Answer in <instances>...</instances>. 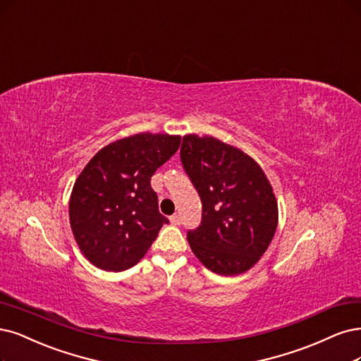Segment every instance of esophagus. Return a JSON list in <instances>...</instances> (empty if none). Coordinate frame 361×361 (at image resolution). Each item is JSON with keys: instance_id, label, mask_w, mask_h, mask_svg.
<instances>
[{"instance_id": "1", "label": "esophagus", "mask_w": 361, "mask_h": 361, "mask_svg": "<svg viewBox=\"0 0 361 361\" xmlns=\"http://www.w3.org/2000/svg\"><path fill=\"white\" fill-rule=\"evenodd\" d=\"M170 222L173 224V226H179V224H180V215H179V214L171 215V216H170Z\"/></svg>"}]
</instances>
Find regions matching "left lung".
I'll use <instances>...</instances> for the list:
<instances>
[{
	"label": "left lung",
	"mask_w": 361,
	"mask_h": 361,
	"mask_svg": "<svg viewBox=\"0 0 361 361\" xmlns=\"http://www.w3.org/2000/svg\"><path fill=\"white\" fill-rule=\"evenodd\" d=\"M182 166L200 195L202 222L186 239L218 275L250 270L278 227V203L263 169L240 149L212 135H183Z\"/></svg>",
	"instance_id": "obj_1"
}]
</instances>
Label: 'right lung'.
<instances>
[{
    "mask_svg": "<svg viewBox=\"0 0 361 361\" xmlns=\"http://www.w3.org/2000/svg\"><path fill=\"white\" fill-rule=\"evenodd\" d=\"M180 135L140 133L98 151L74 182L68 215L82 254L107 271L145 257L169 219L159 214L151 178L176 154Z\"/></svg>",
    "mask_w": 361,
    "mask_h": 361,
    "instance_id": "right-lung-1",
    "label": "right lung"
}]
</instances>
